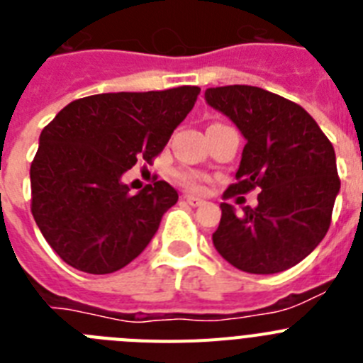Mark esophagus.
<instances>
[{
	"mask_svg": "<svg viewBox=\"0 0 363 363\" xmlns=\"http://www.w3.org/2000/svg\"><path fill=\"white\" fill-rule=\"evenodd\" d=\"M185 200H187V203L192 205V207H200V205L205 203V201L201 200V198L192 196V194H187V196H185Z\"/></svg>",
	"mask_w": 363,
	"mask_h": 363,
	"instance_id": "34e87169",
	"label": "esophagus"
}]
</instances>
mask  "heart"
Instances as JSON below:
<instances>
[{
	"label": "heart",
	"mask_w": 363,
	"mask_h": 363,
	"mask_svg": "<svg viewBox=\"0 0 363 363\" xmlns=\"http://www.w3.org/2000/svg\"><path fill=\"white\" fill-rule=\"evenodd\" d=\"M174 176H176V179H178L179 184L184 185V187L192 189V191H200V189H201V182H203V178H201L198 172H194V171H178Z\"/></svg>",
	"instance_id": "b5f03b06"
}]
</instances>
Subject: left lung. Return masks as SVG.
Listing matches in <instances>:
<instances>
[{"instance_id": "obj_1", "label": "left lung", "mask_w": 363, "mask_h": 363, "mask_svg": "<svg viewBox=\"0 0 363 363\" xmlns=\"http://www.w3.org/2000/svg\"><path fill=\"white\" fill-rule=\"evenodd\" d=\"M205 99L247 140L225 198L258 187L242 214L221 203L216 251L240 271L274 274L300 264L329 230L340 178L333 143L298 104L251 85L207 89Z\"/></svg>"}]
</instances>
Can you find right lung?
Wrapping results in <instances>:
<instances>
[{
  "instance_id": "obj_1",
  "label": "right lung",
  "mask_w": 363,
  "mask_h": 363,
  "mask_svg": "<svg viewBox=\"0 0 363 363\" xmlns=\"http://www.w3.org/2000/svg\"><path fill=\"white\" fill-rule=\"evenodd\" d=\"M200 86L108 92L74 99L40 136L30 165L32 216L60 258L89 274H108L149 245L178 201L160 179L130 194L121 176L152 162L192 111Z\"/></svg>"
}]
</instances>
